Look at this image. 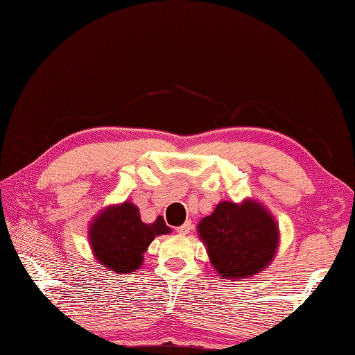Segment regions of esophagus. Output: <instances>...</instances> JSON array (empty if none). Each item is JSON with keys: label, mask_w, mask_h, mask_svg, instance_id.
<instances>
[{"label": "esophagus", "mask_w": 355, "mask_h": 355, "mask_svg": "<svg viewBox=\"0 0 355 355\" xmlns=\"http://www.w3.org/2000/svg\"><path fill=\"white\" fill-rule=\"evenodd\" d=\"M178 233H183V235H186V233H189L192 230V221H186L183 225H180V227L175 229Z\"/></svg>", "instance_id": "1"}]
</instances>
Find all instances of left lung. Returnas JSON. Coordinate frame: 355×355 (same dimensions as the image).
Segmentation results:
<instances>
[{
    "instance_id": "8db88e82",
    "label": "left lung",
    "mask_w": 355,
    "mask_h": 355,
    "mask_svg": "<svg viewBox=\"0 0 355 355\" xmlns=\"http://www.w3.org/2000/svg\"><path fill=\"white\" fill-rule=\"evenodd\" d=\"M215 270L224 279L250 277L271 262L279 230L266 209L254 201H223L198 224Z\"/></svg>"
}]
</instances>
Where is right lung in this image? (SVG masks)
Wrapping results in <instances>:
<instances>
[{"label": "right lung", "mask_w": 355, "mask_h": 355, "mask_svg": "<svg viewBox=\"0 0 355 355\" xmlns=\"http://www.w3.org/2000/svg\"><path fill=\"white\" fill-rule=\"evenodd\" d=\"M169 232L163 216H157L153 224H145L139 209L126 201L103 210L96 218L89 227V243L103 267L122 275L139 268L153 239Z\"/></svg>", "instance_id": "1"}]
</instances>
